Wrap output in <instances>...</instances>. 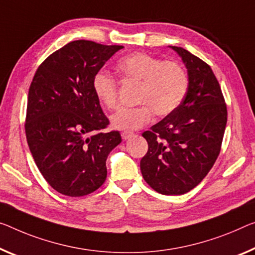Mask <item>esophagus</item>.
<instances>
[{"label": "esophagus", "instance_id": "obj_1", "mask_svg": "<svg viewBox=\"0 0 255 255\" xmlns=\"http://www.w3.org/2000/svg\"><path fill=\"white\" fill-rule=\"evenodd\" d=\"M133 135H134V133H133V132H128V131L122 132V139L123 140H128L130 138H132Z\"/></svg>", "mask_w": 255, "mask_h": 255}]
</instances>
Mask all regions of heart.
Returning a JSON list of instances; mask_svg holds the SVG:
<instances>
[{
  "label": "heart",
  "instance_id": "obj_1",
  "mask_svg": "<svg viewBox=\"0 0 255 255\" xmlns=\"http://www.w3.org/2000/svg\"><path fill=\"white\" fill-rule=\"evenodd\" d=\"M117 69L128 80L140 82L136 107L121 108L112 116L113 128L121 131H134L146 125L152 117L166 116L179 107L188 90L186 70L175 61H162L143 52L128 54L117 64ZM96 97L106 108L117 107L115 78L98 72L92 81Z\"/></svg>",
  "mask_w": 255,
  "mask_h": 255
}]
</instances>
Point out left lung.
<instances>
[{
  "label": "left lung",
  "instance_id": "obj_1",
  "mask_svg": "<svg viewBox=\"0 0 255 255\" xmlns=\"http://www.w3.org/2000/svg\"><path fill=\"white\" fill-rule=\"evenodd\" d=\"M185 64L188 90L179 107L142 133L148 151L140 162L143 179L163 195H182L206 177L220 152L227 124L221 88L209 65L170 45Z\"/></svg>",
  "mask_w": 255,
  "mask_h": 255
}]
</instances>
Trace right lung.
Returning a JSON list of instances; mask_svg holds the SVG:
<instances>
[{
    "instance_id": "add662e5",
    "label": "right lung",
    "mask_w": 255,
    "mask_h": 255,
    "mask_svg": "<svg viewBox=\"0 0 255 255\" xmlns=\"http://www.w3.org/2000/svg\"><path fill=\"white\" fill-rule=\"evenodd\" d=\"M123 45L73 41L42 62L28 92L26 138L38 170L62 195L91 194L107 177L106 160L122 138L92 88L96 74Z\"/></svg>"
}]
</instances>
